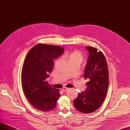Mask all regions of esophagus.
<instances>
[{
  "label": "esophagus",
  "instance_id": "esophagus-1",
  "mask_svg": "<svg viewBox=\"0 0 130 130\" xmlns=\"http://www.w3.org/2000/svg\"><path fill=\"white\" fill-rule=\"evenodd\" d=\"M69 89V88H66V87H64L63 88L62 90H63V92H66L67 90H68Z\"/></svg>",
  "mask_w": 130,
  "mask_h": 130
}]
</instances>
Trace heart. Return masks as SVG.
Returning <instances> with one entry per match:
<instances>
[{
	"label": "heart",
	"instance_id": "heart-1",
	"mask_svg": "<svg viewBox=\"0 0 130 130\" xmlns=\"http://www.w3.org/2000/svg\"><path fill=\"white\" fill-rule=\"evenodd\" d=\"M66 57L68 59L69 62L76 61L79 62L80 63L82 61V58H83L82 54L77 50H74L68 53L66 55Z\"/></svg>",
	"mask_w": 130,
	"mask_h": 130
}]
</instances>
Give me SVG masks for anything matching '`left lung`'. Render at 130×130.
I'll return each instance as SVG.
<instances>
[{
	"label": "left lung",
	"mask_w": 130,
	"mask_h": 130,
	"mask_svg": "<svg viewBox=\"0 0 130 130\" xmlns=\"http://www.w3.org/2000/svg\"><path fill=\"white\" fill-rule=\"evenodd\" d=\"M89 52L84 77L87 79V89L79 93L73 101L75 107L81 113H90L99 108L105 100L108 87L109 74L103 53L93 47L86 46Z\"/></svg>",
	"instance_id": "obj_1"
}]
</instances>
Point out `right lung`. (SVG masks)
Listing matches in <instances>:
<instances>
[{
	"mask_svg": "<svg viewBox=\"0 0 130 130\" xmlns=\"http://www.w3.org/2000/svg\"><path fill=\"white\" fill-rule=\"evenodd\" d=\"M57 45L38 44L27 54L23 65L21 81L26 98L39 111H52L60 96L59 89L50 87L46 78L53 69L54 59L63 53Z\"/></svg>",
	"mask_w": 130,
	"mask_h": 130,
	"instance_id": "add662e5",
	"label": "right lung"
}]
</instances>
